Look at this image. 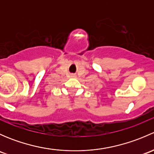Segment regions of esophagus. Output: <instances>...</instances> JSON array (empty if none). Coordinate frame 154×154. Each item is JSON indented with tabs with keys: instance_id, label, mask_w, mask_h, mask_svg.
I'll return each mask as SVG.
<instances>
[{
	"instance_id": "34e87169",
	"label": "esophagus",
	"mask_w": 154,
	"mask_h": 154,
	"mask_svg": "<svg viewBox=\"0 0 154 154\" xmlns=\"http://www.w3.org/2000/svg\"><path fill=\"white\" fill-rule=\"evenodd\" d=\"M71 77H74V75H71Z\"/></svg>"
}]
</instances>
